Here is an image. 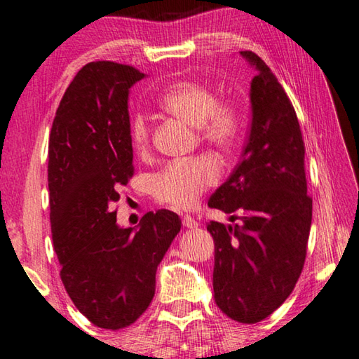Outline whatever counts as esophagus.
Segmentation results:
<instances>
[{"instance_id": "esophagus-1", "label": "esophagus", "mask_w": 359, "mask_h": 359, "mask_svg": "<svg viewBox=\"0 0 359 359\" xmlns=\"http://www.w3.org/2000/svg\"><path fill=\"white\" fill-rule=\"evenodd\" d=\"M183 226H184V228L194 229V228H198V222H197V219L192 218L191 215H186V217L183 218Z\"/></svg>"}]
</instances>
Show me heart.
I'll return each mask as SVG.
<instances>
[{"mask_svg": "<svg viewBox=\"0 0 359 359\" xmlns=\"http://www.w3.org/2000/svg\"><path fill=\"white\" fill-rule=\"evenodd\" d=\"M165 114L197 130L198 141L222 156H229L241 141L242 120L233 102L218 101L210 86L191 80L170 85L158 97ZM131 149L146 156L151 144V128L142 115L130 123ZM218 163L210 156L184 162H172L151 178V191L161 203L178 210L191 208L208 187L218 181Z\"/></svg>", "mask_w": 359, "mask_h": 359, "instance_id": "1", "label": "heart"}]
</instances>
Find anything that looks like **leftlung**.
<instances>
[{
    "label": "left lung",
    "mask_w": 359,
    "mask_h": 359,
    "mask_svg": "<svg viewBox=\"0 0 359 359\" xmlns=\"http://www.w3.org/2000/svg\"><path fill=\"white\" fill-rule=\"evenodd\" d=\"M241 56L257 70L249 137L239 165L208 201L224 213L239 212L241 224L210 222L207 231L215 242V302L234 321L253 324L278 310L300 278L313 201L294 106L255 53Z\"/></svg>",
    "instance_id": "left-lung-1"
}]
</instances>
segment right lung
Here are the masks:
<instances>
[{
	"instance_id": "1",
	"label": "right lung",
	"mask_w": 359,
	"mask_h": 359,
	"mask_svg": "<svg viewBox=\"0 0 359 359\" xmlns=\"http://www.w3.org/2000/svg\"><path fill=\"white\" fill-rule=\"evenodd\" d=\"M144 74L97 60L65 90L48 146L51 233L60 279L97 327L123 329L147 310L156 271L181 219L149 212L136 228L117 224L118 187L133 176L128 95Z\"/></svg>"
}]
</instances>
